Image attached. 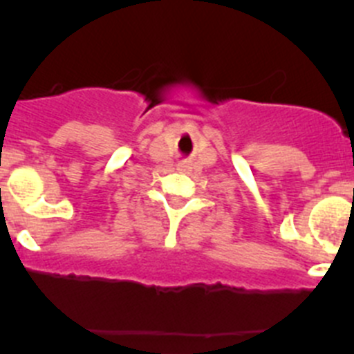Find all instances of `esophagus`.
Wrapping results in <instances>:
<instances>
[{"label":"esophagus","instance_id":"obj_1","mask_svg":"<svg viewBox=\"0 0 354 354\" xmlns=\"http://www.w3.org/2000/svg\"><path fill=\"white\" fill-rule=\"evenodd\" d=\"M178 169H180V171H188V169H190V166H188V164H180V166H178Z\"/></svg>","mask_w":354,"mask_h":354}]
</instances>
